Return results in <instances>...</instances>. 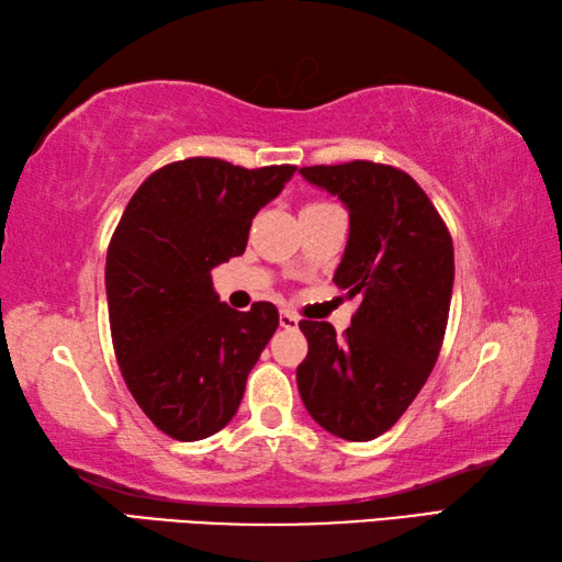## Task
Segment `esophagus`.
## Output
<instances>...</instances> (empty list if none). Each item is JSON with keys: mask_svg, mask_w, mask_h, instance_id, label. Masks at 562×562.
Returning a JSON list of instances; mask_svg holds the SVG:
<instances>
[{"mask_svg": "<svg viewBox=\"0 0 562 562\" xmlns=\"http://www.w3.org/2000/svg\"><path fill=\"white\" fill-rule=\"evenodd\" d=\"M280 326H282V329H297V326H300V319H297V316H294L292 312H280Z\"/></svg>", "mask_w": 562, "mask_h": 562, "instance_id": "34e87169", "label": "esophagus"}]
</instances>
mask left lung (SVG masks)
<instances>
[{
	"mask_svg": "<svg viewBox=\"0 0 562 562\" xmlns=\"http://www.w3.org/2000/svg\"><path fill=\"white\" fill-rule=\"evenodd\" d=\"M300 175L349 209V243L334 282L361 304L336 339L329 322L302 319V403L326 432L369 442L401 420L442 349L454 248L440 213L405 171L349 161Z\"/></svg>",
	"mask_w": 562,
	"mask_h": 562,
	"instance_id": "left-lung-1",
	"label": "left lung"
}]
</instances>
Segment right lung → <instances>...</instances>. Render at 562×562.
Returning a JSON list of instances; mask_svg holds the SVG:
<instances>
[{"instance_id": "obj_1", "label": "right lung", "mask_w": 562, "mask_h": 562, "mask_svg": "<svg viewBox=\"0 0 562 562\" xmlns=\"http://www.w3.org/2000/svg\"><path fill=\"white\" fill-rule=\"evenodd\" d=\"M297 167L246 169L191 157L157 169L112 233L110 334L132 397L161 432L196 442L223 430L280 324L278 307L231 310L211 270L246 252L250 223Z\"/></svg>"}]
</instances>
